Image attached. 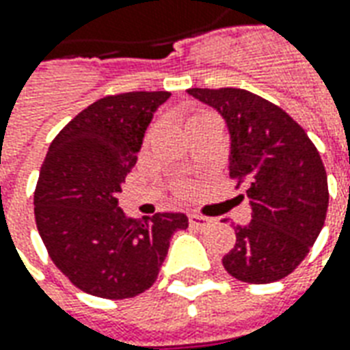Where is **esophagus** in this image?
Returning a JSON list of instances; mask_svg holds the SVG:
<instances>
[{
	"label": "esophagus",
	"mask_w": 350,
	"mask_h": 350,
	"mask_svg": "<svg viewBox=\"0 0 350 350\" xmlns=\"http://www.w3.org/2000/svg\"><path fill=\"white\" fill-rule=\"evenodd\" d=\"M189 224H191V227H195V229H206V227H210L212 224H214V219L212 217H206V216H200V214H189Z\"/></svg>",
	"instance_id": "34e87169"
}]
</instances>
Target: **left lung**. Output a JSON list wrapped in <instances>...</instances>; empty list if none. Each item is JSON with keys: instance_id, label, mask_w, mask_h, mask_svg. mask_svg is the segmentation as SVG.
<instances>
[{"instance_id": "8db88e82", "label": "left lung", "mask_w": 350, "mask_h": 350, "mask_svg": "<svg viewBox=\"0 0 350 350\" xmlns=\"http://www.w3.org/2000/svg\"><path fill=\"white\" fill-rule=\"evenodd\" d=\"M229 133V176L244 182L252 219L237 226L224 267L237 280L288 277L309 254L328 212V178L307 133L280 107L244 89H189Z\"/></svg>"}]
</instances>
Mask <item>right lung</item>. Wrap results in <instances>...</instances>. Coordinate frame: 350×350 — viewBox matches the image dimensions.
Masks as SVG:
<instances>
[{
  "label": "right lung",
  "instance_id": "1",
  "mask_svg": "<svg viewBox=\"0 0 350 350\" xmlns=\"http://www.w3.org/2000/svg\"><path fill=\"white\" fill-rule=\"evenodd\" d=\"M170 92H124L96 100L49 146L33 212L51 260L79 290L126 299L157 280L170 237L187 229L182 212L131 219L117 195L144 136Z\"/></svg>",
  "mask_w": 350,
  "mask_h": 350
}]
</instances>
